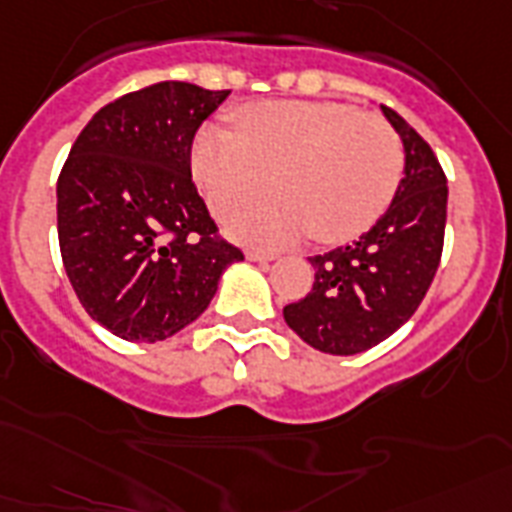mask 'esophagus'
Returning a JSON list of instances; mask_svg holds the SVG:
<instances>
[{"label":"esophagus","instance_id":"esophagus-1","mask_svg":"<svg viewBox=\"0 0 512 512\" xmlns=\"http://www.w3.org/2000/svg\"><path fill=\"white\" fill-rule=\"evenodd\" d=\"M246 259L259 261V264H269V261H274L277 256H274V253H264V251H246Z\"/></svg>","mask_w":512,"mask_h":512}]
</instances>
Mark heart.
Returning <instances> with one entry per match:
<instances>
[{
	"label": "heart",
	"mask_w": 512,
	"mask_h": 512,
	"mask_svg": "<svg viewBox=\"0 0 512 512\" xmlns=\"http://www.w3.org/2000/svg\"><path fill=\"white\" fill-rule=\"evenodd\" d=\"M214 211L232 209L225 230L261 248L290 246L314 230L322 243L361 235L384 214L403 177V143L379 117L335 101H266L235 130L204 128L190 154Z\"/></svg>",
	"instance_id": "1"
}]
</instances>
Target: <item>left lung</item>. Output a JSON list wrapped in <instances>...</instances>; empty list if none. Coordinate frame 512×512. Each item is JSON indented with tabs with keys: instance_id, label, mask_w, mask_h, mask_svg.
Listing matches in <instances>:
<instances>
[{
	"instance_id": "obj_1",
	"label": "left lung",
	"mask_w": 512,
	"mask_h": 512,
	"mask_svg": "<svg viewBox=\"0 0 512 512\" xmlns=\"http://www.w3.org/2000/svg\"><path fill=\"white\" fill-rule=\"evenodd\" d=\"M405 151L403 180L377 225L356 243L311 256V293L285 306V322L311 348L356 356L398 332L437 274L447 219V180L429 143L382 107Z\"/></svg>"
}]
</instances>
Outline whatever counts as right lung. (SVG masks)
I'll use <instances>...</instances> for the list:
<instances>
[{"label":"right lung","mask_w":512,"mask_h":512,"mask_svg":"<svg viewBox=\"0 0 512 512\" xmlns=\"http://www.w3.org/2000/svg\"><path fill=\"white\" fill-rule=\"evenodd\" d=\"M230 91L167 80L120 96L80 130L57 180V232L78 301L128 342L196 322L243 253L190 180V146Z\"/></svg>","instance_id":"add662e5"}]
</instances>
